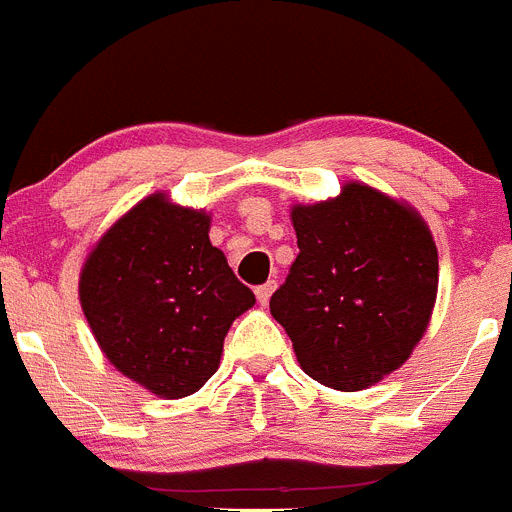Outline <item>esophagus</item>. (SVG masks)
<instances>
[{
	"label": "esophagus",
	"mask_w": 512,
	"mask_h": 512,
	"mask_svg": "<svg viewBox=\"0 0 512 512\" xmlns=\"http://www.w3.org/2000/svg\"><path fill=\"white\" fill-rule=\"evenodd\" d=\"M277 289V282L274 279H269L266 284H261V287H256V300L261 302V305H266V302L271 300V292Z\"/></svg>",
	"instance_id": "1"
}]
</instances>
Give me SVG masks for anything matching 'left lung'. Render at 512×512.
I'll return each mask as SVG.
<instances>
[{
  "mask_svg": "<svg viewBox=\"0 0 512 512\" xmlns=\"http://www.w3.org/2000/svg\"><path fill=\"white\" fill-rule=\"evenodd\" d=\"M295 264L271 295L305 374L354 392L405 364L438 289L431 230L410 207L364 184L295 207Z\"/></svg>",
  "mask_w": 512,
  "mask_h": 512,
  "instance_id": "obj_1",
  "label": "left lung"
}]
</instances>
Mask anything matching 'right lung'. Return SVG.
<instances>
[{
    "instance_id": "add662e5",
    "label": "right lung",
    "mask_w": 512,
    "mask_h": 512,
    "mask_svg": "<svg viewBox=\"0 0 512 512\" xmlns=\"http://www.w3.org/2000/svg\"><path fill=\"white\" fill-rule=\"evenodd\" d=\"M207 233L205 212L153 194L107 230L81 271V307L104 356L169 400L217 372L225 333L256 302Z\"/></svg>"
}]
</instances>
